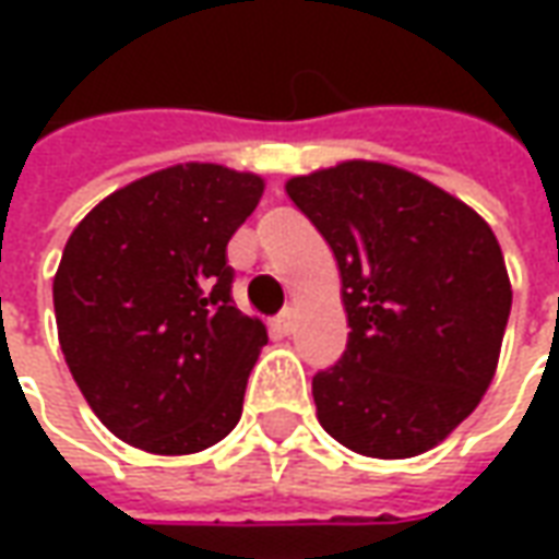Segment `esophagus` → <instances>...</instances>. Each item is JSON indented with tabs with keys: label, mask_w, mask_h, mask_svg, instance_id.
Segmentation results:
<instances>
[{
	"label": "esophagus",
	"mask_w": 559,
	"mask_h": 559,
	"mask_svg": "<svg viewBox=\"0 0 559 559\" xmlns=\"http://www.w3.org/2000/svg\"><path fill=\"white\" fill-rule=\"evenodd\" d=\"M293 320H296V317H293V311H290V308H287V311H281V314L275 317V329H278L281 335H290V332H293Z\"/></svg>",
	"instance_id": "obj_1"
}]
</instances>
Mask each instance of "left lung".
Wrapping results in <instances>:
<instances>
[{
	"label": "left lung",
	"instance_id": "left-lung-1",
	"mask_svg": "<svg viewBox=\"0 0 559 559\" xmlns=\"http://www.w3.org/2000/svg\"><path fill=\"white\" fill-rule=\"evenodd\" d=\"M341 269L347 350L311 380L317 419L371 457L443 440L491 386L512 287L491 227L389 164L347 160L287 182Z\"/></svg>",
	"mask_w": 559,
	"mask_h": 559
}]
</instances>
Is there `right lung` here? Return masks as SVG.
Masks as SVG:
<instances>
[{
	"label": "right lung",
	"instance_id": "add662e5",
	"mask_svg": "<svg viewBox=\"0 0 559 559\" xmlns=\"http://www.w3.org/2000/svg\"><path fill=\"white\" fill-rule=\"evenodd\" d=\"M263 179L176 164L80 221L53 278L59 344L95 416L126 443L188 455L236 428L266 326L233 305L227 242Z\"/></svg>",
	"mask_w": 559,
	"mask_h": 559
}]
</instances>
